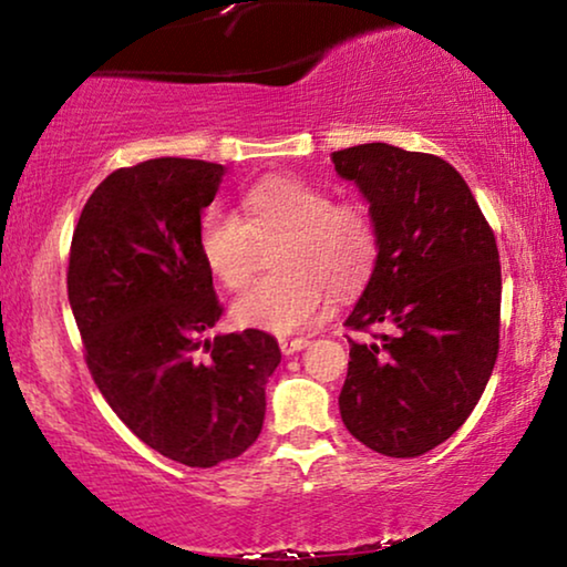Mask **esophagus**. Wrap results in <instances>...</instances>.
Listing matches in <instances>:
<instances>
[{"label": "esophagus", "instance_id": "esophagus-1", "mask_svg": "<svg viewBox=\"0 0 567 567\" xmlns=\"http://www.w3.org/2000/svg\"><path fill=\"white\" fill-rule=\"evenodd\" d=\"M278 346H281L284 355H291V353L301 351V348H307L309 340L307 338H281V340H278Z\"/></svg>", "mask_w": 567, "mask_h": 567}]
</instances>
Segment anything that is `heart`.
<instances>
[{"instance_id": "obj_1", "label": "heart", "mask_w": 567, "mask_h": 567, "mask_svg": "<svg viewBox=\"0 0 567 567\" xmlns=\"http://www.w3.org/2000/svg\"><path fill=\"white\" fill-rule=\"evenodd\" d=\"M274 276L260 278L231 307L243 328L274 336L309 330L330 307L332 291L353 293L374 274L379 224L363 200H336L322 185L274 175L243 193V219L208 208L198 221V252L224 289L239 291L277 239Z\"/></svg>"}]
</instances>
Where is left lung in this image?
<instances>
[{
	"label": "left lung",
	"mask_w": 567,
	"mask_h": 567,
	"mask_svg": "<svg viewBox=\"0 0 567 567\" xmlns=\"http://www.w3.org/2000/svg\"><path fill=\"white\" fill-rule=\"evenodd\" d=\"M379 224V260L346 328L392 336L351 343L340 417L384 456L444 444L483 398L498 359L501 260L491 224L446 159L392 144L332 152Z\"/></svg>",
	"instance_id": "8db88e82"
}]
</instances>
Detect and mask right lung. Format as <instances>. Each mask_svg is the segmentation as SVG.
I'll use <instances>...</instances> for the list:
<instances>
[{
    "instance_id": "obj_1",
    "label": "right lung",
    "mask_w": 567,
    "mask_h": 567,
    "mask_svg": "<svg viewBox=\"0 0 567 567\" xmlns=\"http://www.w3.org/2000/svg\"><path fill=\"white\" fill-rule=\"evenodd\" d=\"M221 177L224 165L181 157L115 169L84 204L69 250V305L97 390L146 446L188 467L255 444L281 363L262 330L204 340L224 307L198 221Z\"/></svg>"
}]
</instances>
